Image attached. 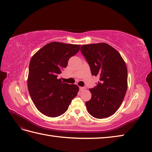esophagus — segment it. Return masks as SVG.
Returning a JSON list of instances; mask_svg holds the SVG:
<instances>
[{"label":"esophagus","instance_id":"esophagus-1","mask_svg":"<svg viewBox=\"0 0 152 152\" xmlns=\"http://www.w3.org/2000/svg\"><path fill=\"white\" fill-rule=\"evenodd\" d=\"M79 89L80 91H83L86 89L85 87H79Z\"/></svg>","mask_w":152,"mask_h":152}]
</instances>
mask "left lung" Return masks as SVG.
I'll return each instance as SVG.
<instances>
[{
  "mask_svg": "<svg viewBox=\"0 0 152 152\" xmlns=\"http://www.w3.org/2000/svg\"><path fill=\"white\" fill-rule=\"evenodd\" d=\"M80 51L98 77L97 85L89 89L92 97L86 102L88 112L96 118L110 116L118 109L127 88V70L117 50L105 43L82 45Z\"/></svg>",
  "mask_w": 152,
  "mask_h": 152,
  "instance_id": "left-lung-1",
  "label": "left lung"
}]
</instances>
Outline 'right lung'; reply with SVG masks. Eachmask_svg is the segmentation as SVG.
Instances as JSON below:
<instances>
[{
	"label": "right lung",
	"mask_w": 152,
	"mask_h": 152,
	"mask_svg": "<svg viewBox=\"0 0 152 152\" xmlns=\"http://www.w3.org/2000/svg\"><path fill=\"white\" fill-rule=\"evenodd\" d=\"M80 47L51 42L40 49L30 60L28 92L36 107L45 115H62L77 95L78 86L64 83L57 77L66 68L71 57L79 52Z\"/></svg>",
	"instance_id": "obj_1"
}]
</instances>
